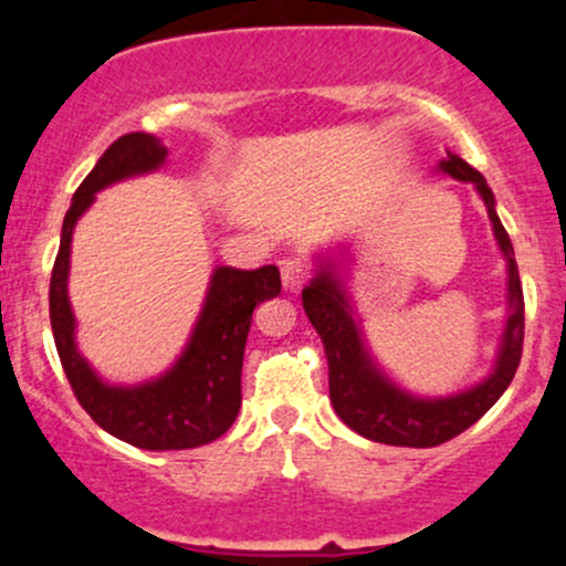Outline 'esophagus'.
<instances>
[{
    "instance_id": "obj_1",
    "label": "esophagus",
    "mask_w": 566,
    "mask_h": 566,
    "mask_svg": "<svg viewBox=\"0 0 566 566\" xmlns=\"http://www.w3.org/2000/svg\"><path fill=\"white\" fill-rule=\"evenodd\" d=\"M308 279H311V261H308V258L295 255V258H290V261L282 263V282L290 292L301 290L303 284L308 282Z\"/></svg>"
}]
</instances>
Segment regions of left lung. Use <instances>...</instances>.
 Instances as JSON below:
<instances>
[{
	"label": "left lung",
	"instance_id": "obj_1",
	"mask_svg": "<svg viewBox=\"0 0 566 566\" xmlns=\"http://www.w3.org/2000/svg\"><path fill=\"white\" fill-rule=\"evenodd\" d=\"M439 170L452 175L454 180L476 186L492 231L509 261V322H505L503 343H500L495 369L479 386L441 399H423L394 386L375 367L365 348L359 324L354 319L348 295L337 279L333 263L319 269L314 282L303 290V308L311 324L319 333L329 365V399L337 418L365 439L394 447H437L444 444L471 428L479 418L503 396L522 361L524 343V295L518 282V269L513 261V244L495 212V197L486 186L484 175L476 172L469 161L447 151L439 161Z\"/></svg>",
	"mask_w": 566,
	"mask_h": 566
}]
</instances>
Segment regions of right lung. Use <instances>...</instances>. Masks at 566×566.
Wrapping results in <instances>:
<instances>
[{
    "label": "right lung",
    "mask_w": 566,
    "mask_h": 566,
    "mask_svg": "<svg viewBox=\"0 0 566 566\" xmlns=\"http://www.w3.org/2000/svg\"><path fill=\"white\" fill-rule=\"evenodd\" d=\"M165 157L167 148L154 135H122L76 188L63 218L61 250L50 279V324L71 391L103 431L140 450H191L223 437L237 420L252 311L282 290L276 265L255 271L220 265L212 271L205 308L186 350L161 378L140 386H108L82 359L66 290L71 233L82 212L95 201V193L116 180L157 170L165 165Z\"/></svg>",
    "instance_id": "right-lung-1"
}]
</instances>
